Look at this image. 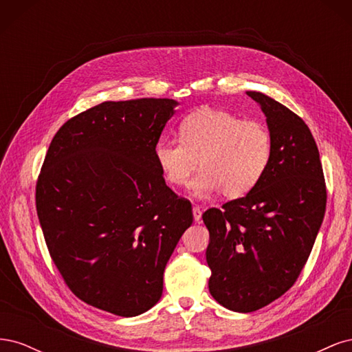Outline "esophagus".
<instances>
[{
  "instance_id": "34e87169",
  "label": "esophagus",
  "mask_w": 352,
  "mask_h": 352,
  "mask_svg": "<svg viewBox=\"0 0 352 352\" xmlns=\"http://www.w3.org/2000/svg\"><path fill=\"white\" fill-rule=\"evenodd\" d=\"M192 212H194V219H195V221H201V216H202V211H201V207L199 206H194V208H192Z\"/></svg>"
}]
</instances>
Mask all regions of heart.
<instances>
[{"mask_svg": "<svg viewBox=\"0 0 352 352\" xmlns=\"http://www.w3.org/2000/svg\"><path fill=\"white\" fill-rule=\"evenodd\" d=\"M180 140H162L154 148L158 168L170 185L188 186L199 162L194 192L207 197L221 190L226 198L248 194L267 170L273 140L257 120L219 109H198L179 126Z\"/></svg>", "mask_w": 352, "mask_h": 352, "instance_id": "heart-1", "label": "heart"}]
</instances>
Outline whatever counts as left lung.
<instances>
[{"mask_svg": "<svg viewBox=\"0 0 352 352\" xmlns=\"http://www.w3.org/2000/svg\"><path fill=\"white\" fill-rule=\"evenodd\" d=\"M247 95L260 105L272 133L270 164L243 198L202 214L210 232V294L238 313L265 307L295 283L326 211L320 154L308 126L267 95Z\"/></svg>", "mask_w": 352, "mask_h": 352, "instance_id": "1", "label": "left lung"}]
</instances>
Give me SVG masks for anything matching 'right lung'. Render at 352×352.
<instances>
[{
    "instance_id": "add662e5",
    "label": "right lung",
    "mask_w": 352,
    "mask_h": 352,
    "mask_svg": "<svg viewBox=\"0 0 352 352\" xmlns=\"http://www.w3.org/2000/svg\"><path fill=\"white\" fill-rule=\"evenodd\" d=\"M179 102L105 101L63 124L36 184L52 261L83 302L140 316L163 294V274L192 207L166 185L154 148Z\"/></svg>"
}]
</instances>
